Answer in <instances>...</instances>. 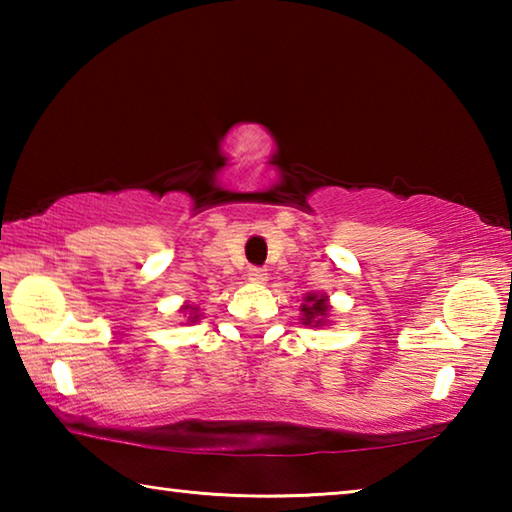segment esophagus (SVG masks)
<instances>
[{
    "label": "esophagus",
    "mask_w": 512,
    "mask_h": 512,
    "mask_svg": "<svg viewBox=\"0 0 512 512\" xmlns=\"http://www.w3.org/2000/svg\"><path fill=\"white\" fill-rule=\"evenodd\" d=\"M266 277H268V273H266V268H262V266H253V268H250V271H248V280H250V282L264 284Z\"/></svg>",
    "instance_id": "34e87169"
}]
</instances>
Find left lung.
I'll return each instance as SVG.
<instances>
[{"label": "left lung", "mask_w": 512, "mask_h": 512, "mask_svg": "<svg viewBox=\"0 0 512 512\" xmlns=\"http://www.w3.org/2000/svg\"><path fill=\"white\" fill-rule=\"evenodd\" d=\"M300 311H302V323L305 325H311V327L323 325V320L329 311L327 296H316V293H309V296L305 298V305L300 307Z\"/></svg>", "instance_id": "obj_1"}]
</instances>
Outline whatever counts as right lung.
<instances>
[{"mask_svg": "<svg viewBox=\"0 0 512 512\" xmlns=\"http://www.w3.org/2000/svg\"><path fill=\"white\" fill-rule=\"evenodd\" d=\"M183 309H189V311H192V314H196V307H183ZM189 318H192V320H189V323H194V320H198V316H189Z\"/></svg>", "mask_w": 512, "mask_h": 512, "instance_id": "add662e5", "label": "right lung"}]
</instances>
